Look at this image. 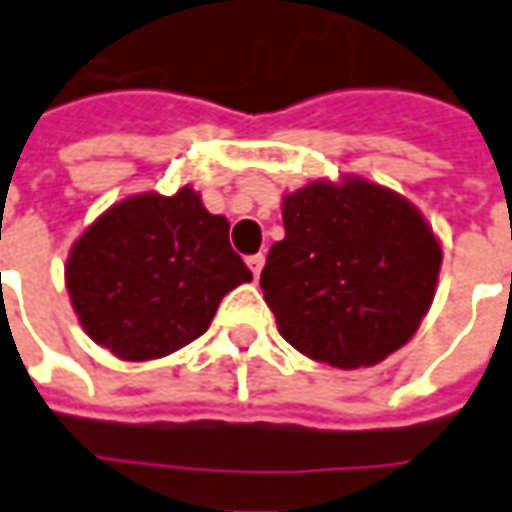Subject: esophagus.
Returning <instances> with one entry per match:
<instances>
[{
    "instance_id": "esophagus-1",
    "label": "esophagus",
    "mask_w": 512,
    "mask_h": 512,
    "mask_svg": "<svg viewBox=\"0 0 512 512\" xmlns=\"http://www.w3.org/2000/svg\"><path fill=\"white\" fill-rule=\"evenodd\" d=\"M246 263H249V268H252V274H255V277H260V271H263V263H266V255H263V252H257V255H249V257H246Z\"/></svg>"
}]
</instances>
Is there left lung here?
I'll list each match as a JSON object with an SVG mask.
<instances>
[{"instance_id":"8db88e82","label":"left lung","mask_w":512,"mask_h":512,"mask_svg":"<svg viewBox=\"0 0 512 512\" xmlns=\"http://www.w3.org/2000/svg\"><path fill=\"white\" fill-rule=\"evenodd\" d=\"M282 224L260 288L293 349L360 368L413 338L435 296L441 246L405 196L366 180L310 182L282 199Z\"/></svg>"}]
</instances>
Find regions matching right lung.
<instances>
[{
    "label": "right lung",
    "mask_w": 512,
    "mask_h": 512,
    "mask_svg": "<svg viewBox=\"0 0 512 512\" xmlns=\"http://www.w3.org/2000/svg\"><path fill=\"white\" fill-rule=\"evenodd\" d=\"M249 280L230 246V221L207 213L188 185L105 210L66 263L82 330L121 360H155L196 341L221 299Z\"/></svg>",
    "instance_id": "obj_1"
}]
</instances>
